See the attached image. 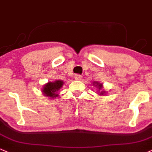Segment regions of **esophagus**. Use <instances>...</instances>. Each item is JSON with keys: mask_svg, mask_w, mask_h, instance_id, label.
<instances>
[{"mask_svg": "<svg viewBox=\"0 0 152 152\" xmlns=\"http://www.w3.org/2000/svg\"><path fill=\"white\" fill-rule=\"evenodd\" d=\"M74 78L75 80H81L82 78H83V77L80 75H75L74 77Z\"/></svg>", "mask_w": 152, "mask_h": 152, "instance_id": "obj_1", "label": "esophagus"}]
</instances>
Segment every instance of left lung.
<instances>
[{"label":"left lung","instance_id":"8db88e82","mask_svg":"<svg viewBox=\"0 0 152 152\" xmlns=\"http://www.w3.org/2000/svg\"><path fill=\"white\" fill-rule=\"evenodd\" d=\"M93 85L96 87V88H97V94L99 95H103L104 96L106 94V91L105 90H103V84L99 83V82H94Z\"/></svg>","mask_w":152,"mask_h":152}]
</instances>
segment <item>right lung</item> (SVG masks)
<instances>
[{"mask_svg": "<svg viewBox=\"0 0 152 152\" xmlns=\"http://www.w3.org/2000/svg\"><path fill=\"white\" fill-rule=\"evenodd\" d=\"M63 85L64 82L62 80H58L53 82H48L42 86V94L45 97L53 98V99L58 97V92H59Z\"/></svg>", "mask_w": 152, "mask_h": 152, "instance_id": "right-lung-1", "label": "right lung"}]
</instances>
